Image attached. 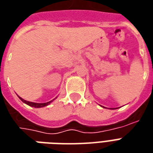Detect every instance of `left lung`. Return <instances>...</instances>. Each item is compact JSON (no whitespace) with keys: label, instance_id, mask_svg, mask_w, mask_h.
I'll return each instance as SVG.
<instances>
[{"label":"left lung","instance_id":"obj_1","mask_svg":"<svg viewBox=\"0 0 153 153\" xmlns=\"http://www.w3.org/2000/svg\"><path fill=\"white\" fill-rule=\"evenodd\" d=\"M113 110H114V109H113Z\"/></svg>","mask_w":153,"mask_h":153}]
</instances>
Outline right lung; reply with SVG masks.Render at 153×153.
<instances>
[{
	"label": "right lung",
	"mask_w": 153,
	"mask_h": 153,
	"mask_svg": "<svg viewBox=\"0 0 153 153\" xmlns=\"http://www.w3.org/2000/svg\"><path fill=\"white\" fill-rule=\"evenodd\" d=\"M19 97V96H18ZM19 98L21 100L22 102L24 103H25V104H27V105H28V106H32V107H35V108H41V107H44V106H48L50 103H51L52 102H53L54 100L56 99H53L51 100V101H50V102H44V103H37V102H28V101H26V100L23 99L22 97H19Z\"/></svg>",
	"instance_id": "right-lung-1"
}]
</instances>
